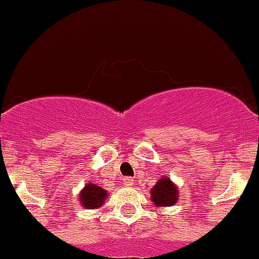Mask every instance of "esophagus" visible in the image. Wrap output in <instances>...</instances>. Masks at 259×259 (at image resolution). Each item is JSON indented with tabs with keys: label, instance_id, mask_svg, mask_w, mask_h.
Here are the masks:
<instances>
[{
	"label": "esophagus",
	"instance_id": "1",
	"mask_svg": "<svg viewBox=\"0 0 259 259\" xmlns=\"http://www.w3.org/2000/svg\"><path fill=\"white\" fill-rule=\"evenodd\" d=\"M123 181H124V185H127V186H132L133 185V178H124L123 179Z\"/></svg>",
	"mask_w": 259,
	"mask_h": 259
}]
</instances>
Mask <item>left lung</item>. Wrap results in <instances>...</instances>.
<instances>
[{
  "label": "left lung",
  "instance_id": "1",
  "mask_svg": "<svg viewBox=\"0 0 259 259\" xmlns=\"http://www.w3.org/2000/svg\"><path fill=\"white\" fill-rule=\"evenodd\" d=\"M151 200L156 206H172L179 198V190L175 184L166 176L158 179L156 185L151 189Z\"/></svg>",
  "mask_w": 259,
  "mask_h": 259
}]
</instances>
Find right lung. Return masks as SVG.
Instances as JSON below:
<instances>
[{
	"instance_id": "obj_1",
	"label": "right lung",
	"mask_w": 259,
	"mask_h": 259,
	"mask_svg": "<svg viewBox=\"0 0 259 259\" xmlns=\"http://www.w3.org/2000/svg\"><path fill=\"white\" fill-rule=\"evenodd\" d=\"M79 199H80V205L85 209H98L107 199V191L96 184L88 183L80 191Z\"/></svg>"
}]
</instances>
